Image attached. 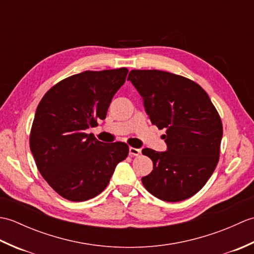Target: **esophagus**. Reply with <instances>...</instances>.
Masks as SVG:
<instances>
[{
  "label": "esophagus",
  "instance_id": "esophagus-1",
  "mask_svg": "<svg viewBox=\"0 0 254 254\" xmlns=\"http://www.w3.org/2000/svg\"><path fill=\"white\" fill-rule=\"evenodd\" d=\"M128 153H130L131 156H138L139 154H141V149L130 147V148H128Z\"/></svg>",
  "mask_w": 254,
  "mask_h": 254
}]
</instances>
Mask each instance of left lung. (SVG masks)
I'll list each match as a JSON object with an SVG mask.
<instances>
[{
  "instance_id": "obj_1",
  "label": "left lung",
  "mask_w": 254,
  "mask_h": 254,
  "mask_svg": "<svg viewBox=\"0 0 254 254\" xmlns=\"http://www.w3.org/2000/svg\"><path fill=\"white\" fill-rule=\"evenodd\" d=\"M142 96L150 122L167 144L165 152L144 148L153 170L142 178L145 189L166 202L197 193L216 168L223 137L217 110L201 86L158 69H133L127 76Z\"/></svg>"
}]
</instances>
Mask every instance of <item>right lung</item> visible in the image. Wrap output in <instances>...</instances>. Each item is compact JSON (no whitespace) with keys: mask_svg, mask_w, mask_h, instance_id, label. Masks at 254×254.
Masks as SVG:
<instances>
[{"mask_svg":"<svg viewBox=\"0 0 254 254\" xmlns=\"http://www.w3.org/2000/svg\"><path fill=\"white\" fill-rule=\"evenodd\" d=\"M127 68L85 71L61 80L37 107L30 150L37 168L58 194L83 202L105 190L117 165L127 157L126 143H102L86 130L104 120Z\"/></svg>","mask_w":254,"mask_h":254,"instance_id":"1","label":"right lung"}]
</instances>
